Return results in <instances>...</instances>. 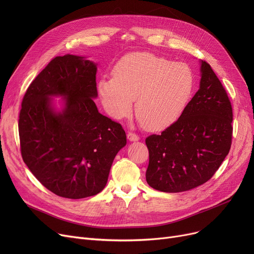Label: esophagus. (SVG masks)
Wrapping results in <instances>:
<instances>
[{
	"instance_id": "34e87169",
	"label": "esophagus",
	"mask_w": 254,
	"mask_h": 254,
	"mask_svg": "<svg viewBox=\"0 0 254 254\" xmlns=\"http://www.w3.org/2000/svg\"><path fill=\"white\" fill-rule=\"evenodd\" d=\"M127 139L130 141V142H135V141H139L140 140V137L136 134H134V132H128L127 134Z\"/></svg>"
}]
</instances>
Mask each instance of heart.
<instances>
[{"label": "heart", "mask_w": 254, "mask_h": 254, "mask_svg": "<svg viewBox=\"0 0 254 254\" xmlns=\"http://www.w3.org/2000/svg\"><path fill=\"white\" fill-rule=\"evenodd\" d=\"M193 86L194 77L189 65L149 52H136L120 60L114 77L102 78L98 90L112 118L127 117L136 98L140 122L149 129H163L181 116Z\"/></svg>", "instance_id": "obj_1"}]
</instances>
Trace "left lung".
I'll use <instances>...</instances> for the list:
<instances>
[{
  "label": "left lung",
  "instance_id": "8db88e82",
  "mask_svg": "<svg viewBox=\"0 0 254 254\" xmlns=\"http://www.w3.org/2000/svg\"><path fill=\"white\" fill-rule=\"evenodd\" d=\"M199 64V88L181 116L161 135L145 140L149 150L146 181L159 191L181 192L204 184L231 149V102L211 65Z\"/></svg>",
  "mask_w": 254,
  "mask_h": 254
}]
</instances>
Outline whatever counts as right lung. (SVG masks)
<instances>
[{"mask_svg": "<svg viewBox=\"0 0 254 254\" xmlns=\"http://www.w3.org/2000/svg\"><path fill=\"white\" fill-rule=\"evenodd\" d=\"M97 64L84 57L53 59L29 86L18 130L24 164L47 190L66 198L96 195L127 145L123 127L101 114ZM63 99L58 110L53 97Z\"/></svg>", "mask_w": 254, "mask_h": 254, "instance_id": "obj_1", "label": "right lung"}]
</instances>
